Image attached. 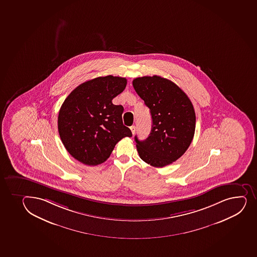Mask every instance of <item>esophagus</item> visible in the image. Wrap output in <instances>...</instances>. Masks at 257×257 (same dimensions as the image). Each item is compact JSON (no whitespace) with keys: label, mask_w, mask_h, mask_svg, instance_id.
Returning a JSON list of instances; mask_svg holds the SVG:
<instances>
[{"label":"esophagus","mask_w":257,"mask_h":257,"mask_svg":"<svg viewBox=\"0 0 257 257\" xmlns=\"http://www.w3.org/2000/svg\"><path fill=\"white\" fill-rule=\"evenodd\" d=\"M131 131H132V133H133V135L135 134L136 133V126L135 125H133V126L130 127Z\"/></svg>","instance_id":"esophagus-1"}]
</instances>
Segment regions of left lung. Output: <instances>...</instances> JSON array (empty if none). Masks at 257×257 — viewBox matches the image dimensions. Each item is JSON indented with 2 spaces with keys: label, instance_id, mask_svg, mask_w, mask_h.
I'll list each match as a JSON object with an SVG mask.
<instances>
[{
  "label": "left lung",
  "instance_id": "1",
  "mask_svg": "<svg viewBox=\"0 0 257 257\" xmlns=\"http://www.w3.org/2000/svg\"><path fill=\"white\" fill-rule=\"evenodd\" d=\"M133 87L151 113V133L144 141L135 137L141 159L162 168L180 159L191 145L196 114L188 96L172 81L159 76L138 77Z\"/></svg>",
  "mask_w": 257,
  "mask_h": 257
}]
</instances>
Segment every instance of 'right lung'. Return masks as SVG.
Listing matches in <instances>:
<instances>
[{"label":"right lung","mask_w":257,"mask_h":257,"mask_svg":"<svg viewBox=\"0 0 257 257\" xmlns=\"http://www.w3.org/2000/svg\"><path fill=\"white\" fill-rule=\"evenodd\" d=\"M126 78L108 75L80 84L62 103L58 132L75 159L94 166L105 162L122 138L133 137L122 121V105L112 99L124 91Z\"/></svg>","instance_id":"obj_1"}]
</instances>
